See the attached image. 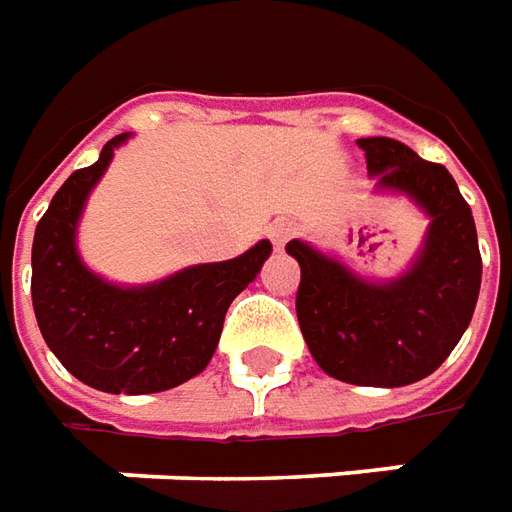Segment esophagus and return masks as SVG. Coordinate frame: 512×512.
Instances as JSON below:
<instances>
[{
  "mask_svg": "<svg viewBox=\"0 0 512 512\" xmlns=\"http://www.w3.org/2000/svg\"><path fill=\"white\" fill-rule=\"evenodd\" d=\"M293 235H296V224L288 222V219H277V222L268 224V238L274 241L277 249H282V246L288 244Z\"/></svg>",
  "mask_w": 512,
  "mask_h": 512,
  "instance_id": "1",
  "label": "esophagus"
}]
</instances>
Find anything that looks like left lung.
Returning a JSON list of instances; mask_svg holds the SVG:
<instances>
[{
	"instance_id": "8db88e82",
	"label": "left lung",
	"mask_w": 512,
	"mask_h": 512,
	"mask_svg": "<svg viewBox=\"0 0 512 512\" xmlns=\"http://www.w3.org/2000/svg\"><path fill=\"white\" fill-rule=\"evenodd\" d=\"M376 194L406 197L428 216L422 246L392 279H370L310 241L293 238L304 343L326 376L356 386H406L428 378L472 321L483 260L472 208L441 164L389 136L356 139Z\"/></svg>"
}]
</instances>
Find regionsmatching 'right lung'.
<instances>
[{
  "instance_id": "obj_1",
  "label": "right lung",
  "mask_w": 512,
  "mask_h": 512,
  "mask_svg": "<svg viewBox=\"0 0 512 512\" xmlns=\"http://www.w3.org/2000/svg\"><path fill=\"white\" fill-rule=\"evenodd\" d=\"M76 169L54 194L32 241V307L62 367L109 395H150L200 376L222 337L227 307L260 274L271 241L222 263L180 268L147 285H117L79 255V222L115 150Z\"/></svg>"
}]
</instances>
